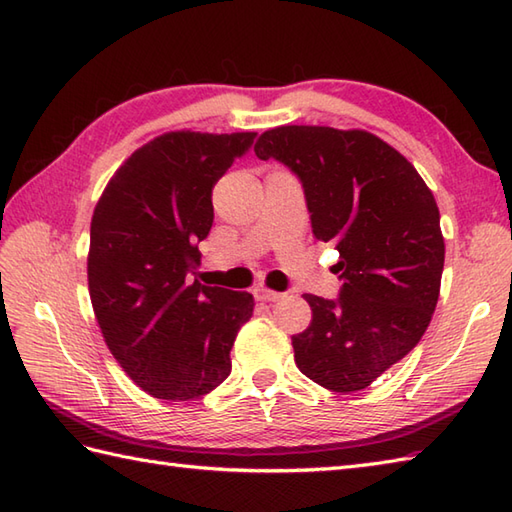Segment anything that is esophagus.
Here are the masks:
<instances>
[{
	"mask_svg": "<svg viewBox=\"0 0 512 512\" xmlns=\"http://www.w3.org/2000/svg\"><path fill=\"white\" fill-rule=\"evenodd\" d=\"M253 295H255L257 301H279V299H284V292H275V290H270L266 286H257L253 290Z\"/></svg>",
	"mask_w": 512,
	"mask_h": 512,
	"instance_id": "esophagus-1",
	"label": "esophagus"
}]
</instances>
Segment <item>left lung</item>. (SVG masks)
Wrapping results in <instances>:
<instances>
[{"label":"left lung","instance_id":"left-lung-1","mask_svg":"<svg viewBox=\"0 0 512 512\" xmlns=\"http://www.w3.org/2000/svg\"><path fill=\"white\" fill-rule=\"evenodd\" d=\"M255 154L301 180L314 237L341 255V295H303L312 321L292 336L295 363L325 389L361 391L418 345L436 310L444 268L436 198L405 156L363 129L275 127Z\"/></svg>","mask_w":512,"mask_h":512}]
</instances>
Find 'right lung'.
I'll list each match as a JSON object with an SVG mask.
<instances>
[{"mask_svg": "<svg viewBox=\"0 0 512 512\" xmlns=\"http://www.w3.org/2000/svg\"><path fill=\"white\" fill-rule=\"evenodd\" d=\"M255 136L162 134L118 167L94 209L88 284L96 321L118 365L154 398H200L231 374L253 295L187 277L213 226L215 182Z\"/></svg>", "mask_w": 512, "mask_h": 512, "instance_id": "obj_1", "label": "right lung"}]
</instances>
